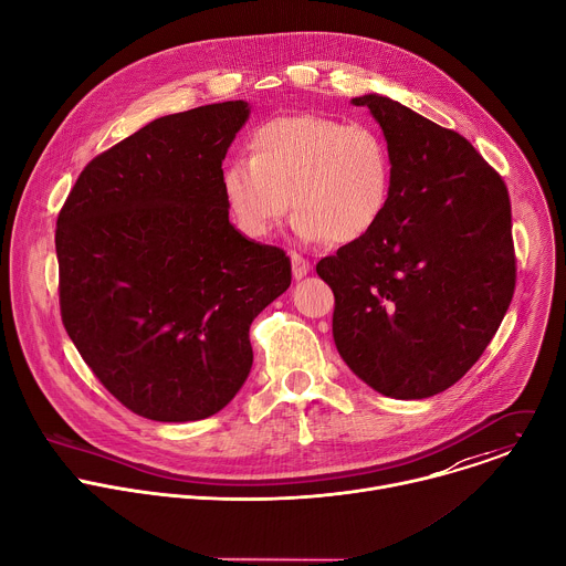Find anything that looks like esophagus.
<instances>
[{
	"label": "esophagus",
	"instance_id": "obj_1",
	"mask_svg": "<svg viewBox=\"0 0 566 566\" xmlns=\"http://www.w3.org/2000/svg\"><path fill=\"white\" fill-rule=\"evenodd\" d=\"M291 266H293V275L300 280V277H304L308 271H311V264H308V260H304L300 253H291Z\"/></svg>",
	"mask_w": 566,
	"mask_h": 566
}]
</instances>
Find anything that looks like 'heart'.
<instances>
[{
	"instance_id": "obj_1",
	"label": "heart",
	"mask_w": 566,
	"mask_h": 566,
	"mask_svg": "<svg viewBox=\"0 0 566 566\" xmlns=\"http://www.w3.org/2000/svg\"><path fill=\"white\" fill-rule=\"evenodd\" d=\"M391 154L385 138L360 123L327 116H282L264 123L251 156L223 170V197L239 230L262 239L289 212L306 241L352 244L387 208Z\"/></svg>"
}]
</instances>
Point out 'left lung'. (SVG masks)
Listing matches in <instances>:
<instances>
[{
    "mask_svg": "<svg viewBox=\"0 0 566 566\" xmlns=\"http://www.w3.org/2000/svg\"><path fill=\"white\" fill-rule=\"evenodd\" d=\"M354 105L387 138L389 201L315 271L334 291V340L349 369L385 396L428 398L481 358L513 300L509 190L454 129L376 94Z\"/></svg>",
    "mask_w": 566,
    "mask_h": 566,
    "instance_id": "8db88e82",
    "label": "left lung"
}]
</instances>
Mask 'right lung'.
Segmentation results:
<instances>
[{"label": "right lung", "instance_id": "1", "mask_svg": "<svg viewBox=\"0 0 566 566\" xmlns=\"http://www.w3.org/2000/svg\"><path fill=\"white\" fill-rule=\"evenodd\" d=\"M249 118L228 101L156 118L92 158L55 228L62 325L143 419L217 415L244 385L251 322L291 262L228 221L221 160Z\"/></svg>", "mask_w": 566, "mask_h": 566}]
</instances>
